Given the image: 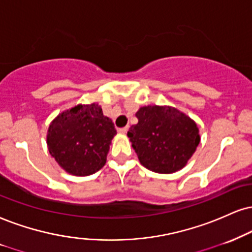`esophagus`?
Listing matches in <instances>:
<instances>
[{"mask_svg": "<svg viewBox=\"0 0 252 252\" xmlns=\"http://www.w3.org/2000/svg\"><path fill=\"white\" fill-rule=\"evenodd\" d=\"M129 126H125V127H121V128H118V131H119L120 133H126L127 131H128Z\"/></svg>", "mask_w": 252, "mask_h": 252, "instance_id": "1", "label": "esophagus"}]
</instances>
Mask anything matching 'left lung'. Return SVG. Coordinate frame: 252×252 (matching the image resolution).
<instances>
[{
  "label": "left lung",
  "mask_w": 252,
  "mask_h": 252,
  "mask_svg": "<svg viewBox=\"0 0 252 252\" xmlns=\"http://www.w3.org/2000/svg\"><path fill=\"white\" fill-rule=\"evenodd\" d=\"M127 132L142 166L160 174L183 168L200 144L196 124L176 108L145 106Z\"/></svg>",
  "instance_id": "8db88e82"
}]
</instances>
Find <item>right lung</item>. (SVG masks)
Segmentation results:
<instances>
[{
	"mask_svg": "<svg viewBox=\"0 0 252 252\" xmlns=\"http://www.w3.org/2000/svg\"><path fill=\"white\" fill-rule=\"evenodd\" d=\"M116 134L114 124L98 104L78 105L52 121L46 140L62 168L72 175L88 176L102 168Z\"/></svg>",
	"mask_w": 252,
	"mask_h": 252,
	"instance_id": "add662e5",
	"label": "right lung"
}]
</instances>
